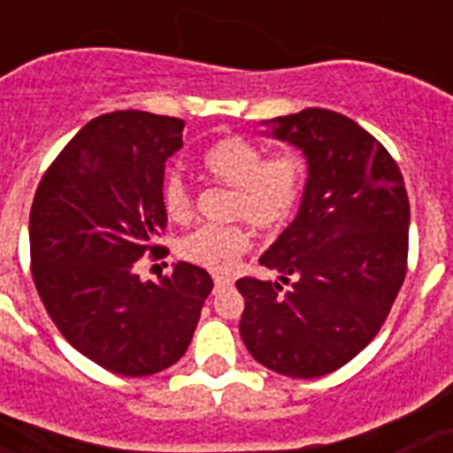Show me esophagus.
Returning <instances> with one entry per match:
<instances>
[{"instance_id":"esophagus-1","label":"esophagus","mask_w":453,"mask_h":453,"mask_svg":"<svg viewBox=\"0 0 453 453\" xmlns=\"http://www.w3.org/2000/svg\"><path fill=\"white\" fill-rule=\"evenodd\" d=\"M213 284H216V289H223V287H230V284H233V277L213 275Z\"/></svg>"}]
</instances>
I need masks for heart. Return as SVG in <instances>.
<instances>
[{
  "label": "heart",
  "instance_id": "obj_1",
  "mask_svg": "<svg viewBox=\"0 0 453 453\" xmlns=\"http://www.w3.org/2000/svg\"><path fill=\"white\" fill-rule=\"evenodd\" d=\"M202 169L213 183L230 188L227 219L249 220L263 233L282 230L296 213L305 185V162L296 152L265 157L261 145L244 136H226L206 148ZM164 213L185 223L195 211V197L183 178L171 173L162 183ZM251 234L242 223L202 226L180 237L176 254L199 268L226 273L247 254Z\"/></svg>",
  "mask_w": 453,
  "mask_h": 453
}]
</instances>
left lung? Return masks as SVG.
Wrapping results in <instances>:
<instances>
[{"label":"left lung","mask_w":453,"mask_h":453,"mask_svg":"<svg viewBox=\"0 0 453 453\" xmlns=\"http://www.w3.org/2000/svg\"><path fill=\"white\" fill-rule=\"evenodd\" d=\"M310 176L301 211L261 265L242 277L240 334L256 362L291 379L348 365L390 315L409 270V197L395 157L350 117L324 108L277 119ZM289 286V290H284Z\"/></svg>","instance_id":"1"}]
</instances>
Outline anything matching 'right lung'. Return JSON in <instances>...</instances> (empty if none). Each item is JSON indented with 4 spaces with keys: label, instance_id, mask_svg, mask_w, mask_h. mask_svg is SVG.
Here are the masks:
<instances>
[{
    "label": "right lung",
    "instance_id": "1",
    "mask_svg": "<svg viewBox=\"0 0 453 453\" xmlns=\"http://www.w3.org/2000/svg\"><path fill=\"white\" fill-rule=\"evenodd\" d=\"M185 122L141 110L91 119L39 180L30 209V273L46 312L103 369L150 376L183 357L213 280L178 261L159 282L136 263L164 258V164Z\"/></svg>",
    "mask_w": 453,
    "mask_h": 453
}]
</instances>
